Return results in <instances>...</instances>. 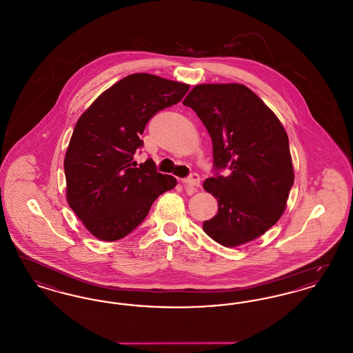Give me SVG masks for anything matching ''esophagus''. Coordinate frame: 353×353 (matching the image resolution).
<instances>
[{
	"instance_id": "1",
	"label": "esophagus",
	"mask_w": 353,
	"mask_h": 353,
	"mask_svg": "<svg viewBox=\"0 0 353 353\" xmlns=\"http://www.w3.org/2000/svg\"><path fill=\"white\" fill-rule=\"evenodd\" d=\"M183 184H184L185 188L186 189H196V188H199L200 186V176L197 174V173H192L189 177H186L183 180Z\"/></svg>"
}]
</instances>
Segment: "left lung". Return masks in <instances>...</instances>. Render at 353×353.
I'll list each match as a JSON object with an SVG mask.
<instances>
[{"instance_id":"left-lung-1","label":"left lung","mask_w":353,"mask_h":353,"mask_svg":"<svg viewBox=\"0 0 353 353\" xmlns=\"http://www.w3.org/2000/svg\"><path fill=\"white\" fill-rule=\"evenodd\" d=\"M183 104L190 107L212 137L214 169L203 189L219 201V213L202 229L225 248L265 234L282 217L294 168L288 136L276 115L239 83L199 84Z\"/></svg>"}]
</instances>
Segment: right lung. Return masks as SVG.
I'll list each match as a JSON object with an SVG mask.
<instances>
[{
  "instance_id": "add662e5",
  "label": "right lung",
  "mask_w": 353,
  "mask_h": 353,
  "mask_svg": "<svg viewBox=\"0 0 353 353\" xmlns=\"http://www.w3.org/2000/svg\"><path fill=\"white\" fill-rule=\"evenodd\" d=\"M189 84L132 74L111 85L78 119L65 156L66 199L85 229L118 241L147 217L153 201L177 181L151 159L134 160L140 134L159 111L184 98Z\"/></svg>"
}]
</instances>
